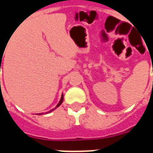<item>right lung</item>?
Here are the masks:
<instances>
[{
  "mask_svg": "<svg viewBox=\"0 0 153 153\" xmlns=\"http://www.w3.org/2000/svg\"><path fill=\"white\" fill-rule=\"evenodd\" d=\"M62 101H63V95H62V97H61V99H60L59 102V104H58L57 105H56V107H55V108H57V107H59V106L60 105L62 104ZM51 111H52V110H51Z\"/></svg>",
  "mask_w": 153,
  "mask_h": 153,
  "instance_id": "1",
  "label": "right lung"
}]
</instances>
